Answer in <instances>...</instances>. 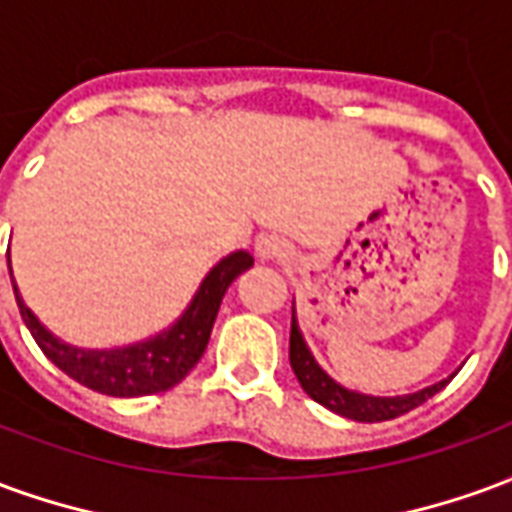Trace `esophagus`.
<instances>
[{
    "instance_id": "obj_1",
    "label": "esophagus",
    "mask_w": 512,
    "mask_h": 512,
    "mask_svg": "<svg viewBox=\"0 0 512 512\" xmlns=\"http://www.w3.org/2000/svg\"><path fill=\"white\" fill-rule=\"evenodd\" d=\"M257 249H260V252H266V246H257Z\"/></svg>"
}]
</instances>
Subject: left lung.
<instances>
[{
  "mask_svg": "<svg viewBox=\"0 0 512 512\" xmlns=\"http://www.w3.org/2000/svg\"><path fill=\"white\" fill-rule=\"evenodd\" d=\"M290 367H293V373L299 378L301 389L315 403H321V406H326L334 414H340V417L356 419V422H384V419L408 414L411 408L422 406L428 397L436 395L441 386L447 384V381H441V384H433L428 389H422V392L403 397H370L351 392L345 386L334 384L332 378L318 367V362L312 359L310 348L304 345V337H301L299 326H296V318L290 323Z\"/></svg>",
  "mask_w": 512,
  "mask_h": 512,
  "instance_id": "1",
  "label": "left lung"
}]
</instances>
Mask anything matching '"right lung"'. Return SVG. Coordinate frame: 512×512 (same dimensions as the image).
Segmentation results:
<instances>
[{"label":"right lung","mask_w":512,"mask_h":512,"mask_svg":"<svg viewBox=\"0 0 512 512\" xmlns=\"http://www.w3.org/2000/svg\"><path fill=\"white\" fill-rule=\"evenodd\" d=\"M252 263L255 260L246 252L224 257L222 263L202 279L191 307L180 315V321L172 329L147 340V343L115 348V351H82V348L60 343L49 329L40 326L32 310L21 301L16 285H13V290H16L21 318L35 337V343L65 376H71L73 381H79L82 386L101 392V395L145 397L167 392L189 376V370L200 362L202 351L208 345L224 290L230 288V282L238 274L252 268Z\"/></svg>","instance_id":"1"}]
</instances>
